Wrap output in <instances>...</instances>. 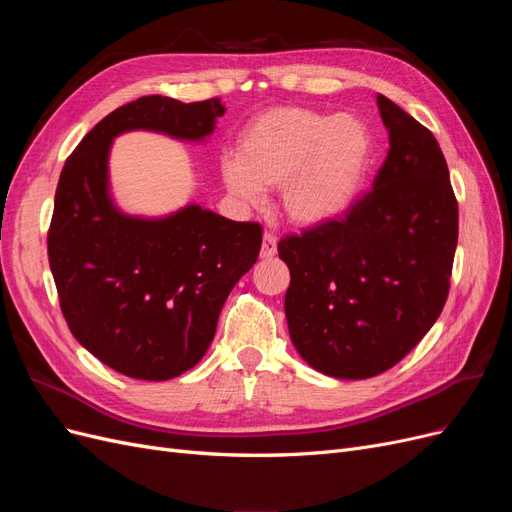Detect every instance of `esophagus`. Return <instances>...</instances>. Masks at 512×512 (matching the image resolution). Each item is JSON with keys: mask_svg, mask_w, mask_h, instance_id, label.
Masks as SVG:
<instances>
[{"mask_svg": "<svg viewBox=\"0 0 512 512\" xmlns=\"http://www.w3.org/2000/svg\"><path fill=\"white\" fill-rule=\"evenodd\" d=\"M277 254V239L271 232L262 235V247H260V258H273Z\"/></svg>", "mask_w": 512, "mask_h": 512, "instance_id": "34e87169", "label": "esophagus"}]
</instances>
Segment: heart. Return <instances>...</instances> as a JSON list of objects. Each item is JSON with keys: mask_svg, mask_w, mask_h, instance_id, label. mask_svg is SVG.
Here are the masks:
<instances>
[{"mask_svg": "<svg viewBox=\"0 0 512 512\" xmlns=\"http://www.w3.org/2000/svg\"><path fill=\"white\" fill-rule=\"evenodd\" d=\"M369 164L371 136L359 117L284 106L243 130L237 156L222 162V179L232 196L252 205L265 190H282L290 224L322 228L350 211Z\"/></svg>", "mask_w": 512, "mask_h": 512, "instance_id": "heart-1", "label": "heart"}]
</instances>
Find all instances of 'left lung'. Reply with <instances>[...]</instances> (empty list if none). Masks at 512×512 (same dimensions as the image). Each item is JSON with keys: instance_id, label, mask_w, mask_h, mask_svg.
<instances>
[{"instance_id": "8db88e82", "label": "left lung", "mask_w": 512, "mask_h": 512, "mask_svg": "<svg viewBox=\"0 0 512 512\" xmlns=\"http://www.w3.org/2000/svg\"><path fill=\"white\" fill-rule=\"evenodd\" d=\"M389 153L342 220L277 243L290 269L284 309L307 365L365 380L391 369L438 320L451 286L459 209L425 126L376 98Z\"/></svg>"}]
</instances>
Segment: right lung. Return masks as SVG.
Masks as SVG:
<instances>
[{"mask_svg": "<svg viewBox=\"0 0 512 512\" xmlns=\"http://www.w3.org/2000/svg\"><path fill=\"white\" fill-rule=\"evenodd\" d=\"M224 111L220 98H138L85 134L61 170L49 228L61 312L76 342L128 378L170 380L203 359L262 228L200 205L164 218L123 213L108 181L111 145L132 130L203 143Z\"/></svg>", "mask_w": 512, "mask_h": 512, "instance_id": "right-lung-1", "label": "right lung"}]
</instances>
